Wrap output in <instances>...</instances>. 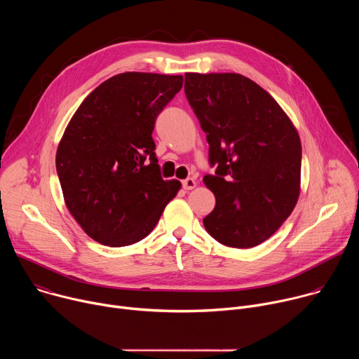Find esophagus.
Segmentation results:
<instances>
[{
  "label": "esophagus",
  "instance_id": "esophagus-1",
  "mask_svg": "<svg viewBox=\"0 0 359 359\" xmlns=\"http://www.w3.org/2000/svg\"><path fill=\"white\" fill-rule=\"evenodd\" d=\"M196 186H197V183H196V180H194L193 177H187V179L183 180V189H184V190H191V189H194Z\"/></svg>",
  "mask_w": 359,
  "mask_h": 359
}]
</instances>
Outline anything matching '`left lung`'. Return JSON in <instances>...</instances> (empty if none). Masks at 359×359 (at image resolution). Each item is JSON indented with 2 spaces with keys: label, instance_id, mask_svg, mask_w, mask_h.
I'll return each mask as SVG.
<instances>
[{
  "label": "left lung",
  "instance_id": "8db88e82",
  "mask_svg": "<svg viewBox=\"0 0 359 359\" xmlns=\"http://www.w3.org/2000/svg\"><path fill=\"white\" fill-rule=\"evenodd\" d=\"M184 92L209 142L216 196L203 219L219 243L250 248L271 237L299 196L301 142L277 100L240 74L184 75Z\"/></svg>",
  "mask_w": 359,
  "mask_h": 359
}]
</instances>
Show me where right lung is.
<instances>
[{
  "label": "right lung",
  "instance_id": "right-lung-1",
  "mask_svg": "<svg viewBox=\"0 0 359 359\" xmlns=\"http://www.w3.org/2000/svg\"><path fill=\"white\" fill-rule=\"evenodd\" d=\"M182 86V75L118 74L95 88L71 118L57 172L69 213L95 241L137 243L180 190L179 180L161 176L151 132Z\"/></svg>",
  "mask_w": 359,
  "mask_h": 359
}]
</instances>
